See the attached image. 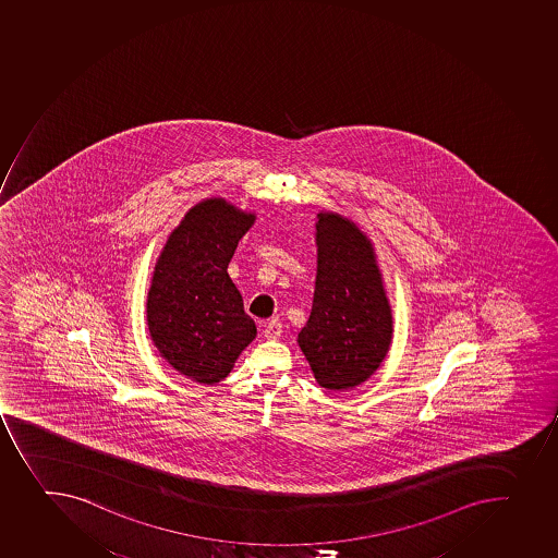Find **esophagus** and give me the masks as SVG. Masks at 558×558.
<instances>
[{
    "label": "esophagus",
    "instance_id": "esophagus-1",
    "mask_svg": "<svg viewBox=\"0 0 558 558\" xmlns=\"http://www.w3.org/2000/svg\"><path fill=\"white\" fill-rule=\"evenodd\" d=\"M263 333H265L266 339H279L282 333V323L279 319H271L268 320L265 325V330H263Z\"/></svg>",
    "mask_w": 558,
    "mask_h": 558
}]
</instances>
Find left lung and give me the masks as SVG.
<instances>
[{"label": "left lung", "instance_id": "left-lung-1", "mask_svg": "<svg viewBox=\"0 0 558 558\" xmlns=\"http://www.w3.org/2000/svg\"><path fill=\"white\" fill-rule=\"evenodd\" d=\"M317 277L299 347L326 390L374 375L391 342V310L368 238L347 217L319 214Z\"/></svg>", "mask_w": 558, "mask_h": 558}]
</instances>
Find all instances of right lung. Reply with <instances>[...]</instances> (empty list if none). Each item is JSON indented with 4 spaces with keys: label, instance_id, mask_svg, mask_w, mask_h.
I'll return each instance as SVG.
<instances>
[{
    "label": "right lung",
    "instance_id": "add662e5",
    "mask_svg": "<svg viewBox=\"0 0 558 558\" xmlns=\"http://www.w3.org/2000/svg\"><path fill=\"white\" fill-rule=\"evenodd\" d=\"M254 221L225 199L203 201L170 233L157 260L146 303L151 341L172 368L201 385L225 379L257 336L227 271Z\"/></svg>",
    "mask_w": 558,
    "mask_h": 558
}]
</instances>
